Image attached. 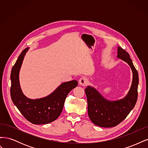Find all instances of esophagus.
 Segmentation results:
<instances>
[{
	"label": "esophagus",
	"mask_w": 148,
	"mask_h": 148,
	"mask_svg": "<svg viewBox=\"0 0 148 148\" xmlns=\"http://www.w3.org/2000/svg\"><path fill=\"white\" fill-rule=\"evenodd\" d=\"M79 84L82 85V86H86V85L88 84V80L85 77H82L79 79Z\"/></svg>",
	"instance_id": "1"
}]
</instances>
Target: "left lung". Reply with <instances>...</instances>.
Listing matches in <instances>:
<instances>
[{"label": "left lung", "instance_id": "obj_1", "mask_svg": "<svg viewBox=\"0 0 148 148\" xmlns=\"http://www.w3.org/2000/svg\"><path fill=\"white\" fill-rule=\"evenodd\" d=\"M117 53V57L126 62L133 72L132 84L127 95L122 99L110 101L105 99L95 88L88 86L84 90L89 117L94 124L101 127H114L122 122L135 107L138 98V71L127 51L118 47Z\"/></svg>", "mask_w": 148, "mask_h": 148}]
</instances>
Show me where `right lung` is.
Listing matches in <instances>:
<instances>
[{"instance_id": "1", "label": "right lung", "mask_w": 148, "mask_h": 148, "mask_svg": "<svg viewBox=\"0 0 148 148\" xmlns=\"http://www.w3.org/2000/svg\"><path fill=\"white\" fill-rule=\"evenodd\" d=\"M28 47L20 53L11 71L10 95L12 100L21 114L29 122L36 125L52 122L59 117L64 108L68 94L77 86V80L62 83L51 95L43 98L31 99L22 92L19 82V73Z\"/></svg>"}]
</instances>
